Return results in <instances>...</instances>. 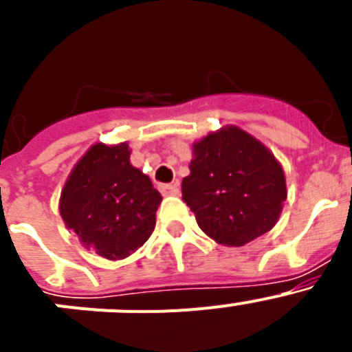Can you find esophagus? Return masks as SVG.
<instances>
[{"instance_id":"obj_1","label":"esophagus","mask_w":352,"mask_h":352,"mask_svg":"<svg viewBox=\"0 0 352 352\" xmlns=\"http://www.w3.org/2000/svg\"><path fill=\"white\" fill-rule=\"evenodd\" d=\"M162 195H178L179 186L178 183H166V185H160Z\"/></svg>"}]
</instances>
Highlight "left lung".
Segmentation results:
<instances>
[{"instance_id": "left-lung-1", "label": "left lung", "mask_w": 352, "mask_h": 352, "mask_svg": "<svg viewBox=\"0 0 352 352\" xmlns=\"http://www.w3.org/2000/svg\"><path fill=\"white\" fill-rule=\"evenodd\" d=\"M182 194L199 227L227 247H243L268 232L287 197L280 164L238 126L195 142Z\"/></svg>"}]
</instances>
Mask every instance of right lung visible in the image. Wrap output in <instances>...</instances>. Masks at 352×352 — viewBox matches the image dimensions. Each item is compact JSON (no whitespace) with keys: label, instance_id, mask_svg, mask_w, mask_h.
Here are the masks:
<instances>
[{"label":"right lung","instance_id":"right-lung-1","mask_svg":"<svg viewBox=\"0 0 352 352\" xmlns=\"http://www.w3.org/2000/svg\"><path fill=\"white\" fill-rule=\"evenodd\" d=\"M162 195L130 164L126 144H95L68 176L60 213L80 243L105 259L129 257L148 241Z\"/></svg>","mask_w":352,"mask_h":352}]
</instances>
